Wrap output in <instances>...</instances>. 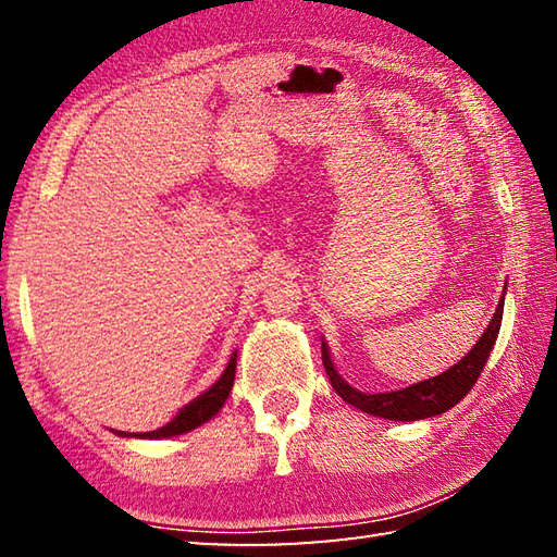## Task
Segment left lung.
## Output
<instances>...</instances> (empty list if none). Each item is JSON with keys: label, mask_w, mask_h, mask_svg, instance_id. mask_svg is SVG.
Returning <instances> with one entry per match:
<instances>
[{"label": "left lung", "mask_w": 557, "mask_h": 557, "mask_svg": "<svg viewBox=\"0 0 557 557\" xmlns=\"http://www.w3.org/2000/svg\"><path fill=\"white\" fill-rule=\"evenodd\" d=\"M504 295H506V287H504ZM502 317H504V297L498 299L494 319L484 329V334L479 336L474 348H471L459 363L451 366V369H447L445 373L432 375L428 381L412 383L403 391H391V393L356 391L354 385H348L342 379V373L334 369V361H332V354H329L326 342H322V361H324L329 381H332V388L361 412H369L373 418L398 420V422L435 418V414H442L449 408H455V405L465 398L471 388H474L476 379L484 371V363L488 361V354H492V348L496 344L498 329H502Z\"/></svg>", "instance_id": "left-lung-1"}]
</instances>
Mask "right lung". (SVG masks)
Returning a JSON list of instances; mask_svg holds the SVG:
<instances>
[{
  "label": "right lung",
  "mask_w": 557,
  "mask_h": 557,
  "mask_svg": "<svg viewBox=\"0 0 557 557\" xmlns=\"http://www.w3.org/2000/svg\"><path fill=\"white\" fill-rule=\"evenodd\" d=\"M235 361H238V351H233L228 366L221 373V379L215 381L209 391H203L199 398H194L191 403H186L182 410L176 412V418L172 422H166L164 428L152 430V432H117L120 437H137V440H166V437H176L184 435V432H191L196 428H201L203 422H209L215 412H219L228 395L233 391V381H235Z\"/></svg>",
  "instance_id": "1"
}]
</instances>
